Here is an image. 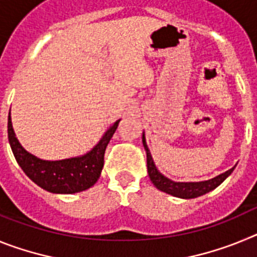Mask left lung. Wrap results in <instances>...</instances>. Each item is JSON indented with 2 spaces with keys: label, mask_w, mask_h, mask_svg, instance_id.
Listing matches in <instances>:
<instances>
[{
  "label": "left lung",
  "mask_w": 257,
  "mask_h": 257,
  "mask_svg": "<svg viewBox=\"0 0 257 257\" xmlns=\"http://www.w3.org/2000/svg\"><path fill=\"white\" fill-rule=\"evenodd\" d=\"M143 145H144L145 152H147V167H148V174L151 178L152 183L154 184V187L157 189L162 190V192L171 194L174 197H179V198H196V197L203 196L206 193L211 192L216 187H219L222 181L228 178L229 175L233 172L234 167L224 174H220L216 178L211 179L207 181H199V183H175V181L170 180V179L165 178L158 170L156 169V165L153 162V158L151 156L147 143H145V138L143 136Z\"/></svg>",
  "instance_id": "8db88e82"
}]
</instances>
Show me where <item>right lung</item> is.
<instances>
[{"label":"right lung","mask_w":257,"mask_h":257,"mask_svg":"<svg viewBox=\"0 0 257 257\" xmlns=\"http://www.w3.org/2000/svg\"><path fill=\"white\" fill-rule=\"evenodd\" d=\"M118 123L119 119L106 131L91 152L82 157L69 160L44 161L28 153L18 142L10 115L8 121L9 143L14 157L23 171L38 187L51 193L72 194L88 189L100 178L105 148L117 130Z\"/></svg>","instance_id":"1"}]
</instances>
